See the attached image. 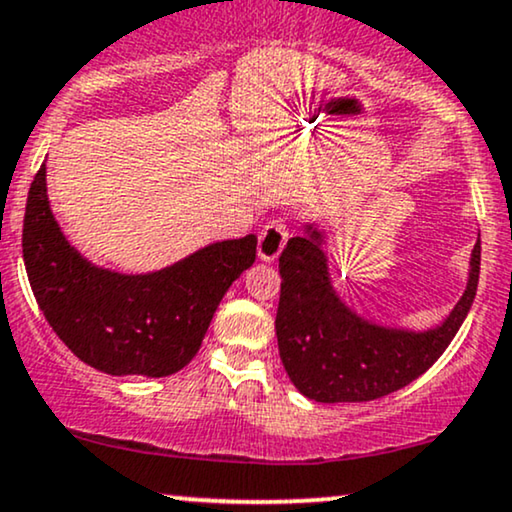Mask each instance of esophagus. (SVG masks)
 Wrapping results in <instances>:
<instances>
[{"mask_svg":"<svg viewBox=\"0 0 512 512\" xmlns=\"http://www.w3.org/2000/svg\"><path fill=\"white\" fill-rule=\"evenodd\" d=\"M290 231L288 224L283 219H274L260 231V243H257V255H260L262 262H274L278 260L283 248H286Z\"/></svg>","mask_w":512,"mask_h":512,"instance_id":"1","label":"esophagus"}]
</instances>
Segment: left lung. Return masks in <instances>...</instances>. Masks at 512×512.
<instances>
[{
	"label": "left lung",
	"instance_id": "obj_1",
	"mask_svg": "<svg viewBox=\"0 0 512 512\" xmlns=\"http://www.w3.org/2000/svg\"><path fill=\"white\" fill-rule=\"evenodd\" d=\"M328 224L304 222L290 238L278 271V354L290 383L321 404L371 401L423 375L454 340L480 281V241L470 255L468 283L449 316L425 331L366 319L342 300L328 264Z\"/></svg>",
	"mask_w": 512,
	"mask_h": 512
}]
</instances>
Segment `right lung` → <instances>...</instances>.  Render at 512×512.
<instances>
[{
  "mask_svg": "<svg viewBox=\"0 0 512 512\" xmlns=\"http://www.w3.org/2000/svg\"><path fill=\"white\" fill-rule=\"evenodd\" d=\"M257 236L215 241L170 267L122 274L89 262L63 236L35 174L23 260L44 319L84 364L108 375L165 378L196 357L219 302L255 262Z\"/></svg>",
  "mask_w": 512,
  "mask_h": 512,
  "instance_id": "right-lung-1",
  "label": "right lung"
}]
</instances>
